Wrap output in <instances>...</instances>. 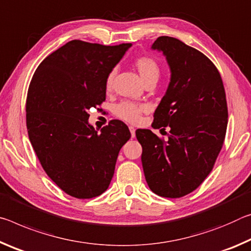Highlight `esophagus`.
Wrapping results in <instances>:
<instances>
[{
	"mask_svg": "<svg viewBox=\"0 0 251 251\" xmlns=\"http://www.w3.org/2000/svg\"><path fill=\"white\" fill-rule=\"evenodd\" d=\"M129 130H130V132H131V137L132 138H134L135 137V129H134V126H129Z\"/></svg>",
	"mask_w": 251,
	"mask_h": 251,
	"instance_id": "obj_1",
	"label": "esophagus"
}]
</instances>
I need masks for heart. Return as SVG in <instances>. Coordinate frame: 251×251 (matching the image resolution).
<instances>
[{
	"label": "heart",
	"mask_w": 251,
	"mask_h": 251,
	"mask_svg": "<svg viewBox=\"0 0 251 251\" xmlns=\"http://www.w3.org/2000/svg\"><path fill=\"white\" fill-rule=\"evenodd\" d=\"M134 67L137 68L139 75L142 77V80L148 82L149 80L157 79L160 75V67L157 60L153 59L152 56L149 55H141L138 56L134 60ZM114 75L116 72L114 70L110 71L108 75L105 77V89L110 91L113 88V82H114ZM148 110V106L143 103H137V102L132 101H122L120 103L116 105L114 108V114L118 118L122 119L126 122L130 123H137L140 121L141 116L143 112H146Z\"/></svg>",
	"instance_id": "obj_1"
}]
</instances>
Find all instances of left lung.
<instances>
[{"instance_id": "8db88e82", "label": "left lung", "mask_w": 251, "mask_h": 251, "mask_svg": "<svg viewBox=\"0 0 251 251\" xmlns=\"http://www.w3.org/2000/svg\"><path fill=\"white\" fill-rule=\"evenodd\" d=\"M171 70L167 92L153 114L154 128L169 126L168 140L151 130L135 131L149 188L164 198H181L210 174L224 146L228 108L223 79L208 57L182 41L159 36L152 44Z\"/></svg>"}]
</instances>
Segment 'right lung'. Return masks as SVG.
Segmentation results:
<instances>
[{"label":"right lung","mask_w":251,"mask_h":251,"mask_svg":"<svg viewBox=\"0 0 251 251\" xmlns=\"http://www.w3.org/2000/svg\"><path fill=\"white\" fill-rule=\"evenodd\" d=\"M130 47L72 40L33 75L25 105L28 138L45 174L75 198L103 194L131 137L120 120H111L101 133L88 122V111L105 101L106 75Z\"/></svg>","instance_id":"obj_1"}]
</instances>
